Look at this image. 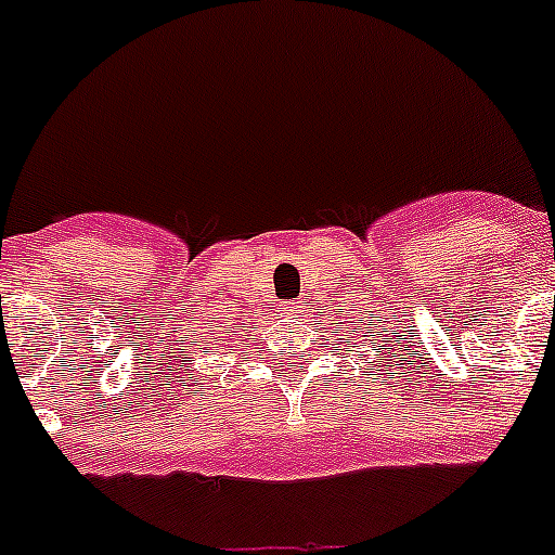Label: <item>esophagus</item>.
Instances as JSON below:
<instances>
[{
    "label": "esophagus",
    "instance_id": "esophagus-1",
    "mask_svg": "<svg viewBox=\"0 0 555 555\" xmlns=\"http://www.w3.org/2000/svg\"><path fill=\"white\" fill-rule=\"evenodd\" d=\"M288 308H299V305H294V302H292V305H288Z\"/></svg>",
    "mask_w": 555,
    "mask_h": 555
}]
</instances>
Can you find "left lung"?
I'll list each match as a JSON object with an SVG mask.
<instances>
[{"instance_id":"8db88e82","label":"left lung","mask_w":555,"mask_h":555,"mask_svg":"<svg viewBox=\"0 0 555 555\" xmlns=\"http://www.w3.org/2000/svg\"><path fill=\"white\" fill-rule=\"evenodd\" d=\"M344 313V311H340ZM344 324V322H340ZM354 324H358V327H347L349 333L354 335V338H358V333H365V335H360V338H365V340H371V335H369V330L371 333H377V338H383V333H393V330H388V327H383V313H374V311H369V317H354ZM374 338V340H377ZM338 340H344V344H349V338H338ZM347 352H352V349H347ZM388 354H390V349H388ZM396 358V354H393ZM379 363H383V360H379Z\"/></svg>"}]
</instances>
